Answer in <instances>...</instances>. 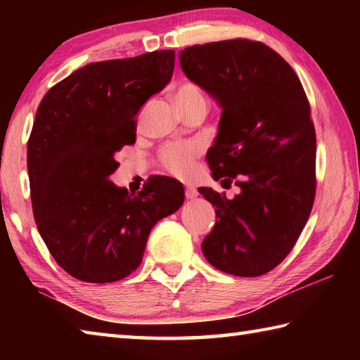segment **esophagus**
<instances>
[{
	"instance_id": "34e87169",
	"label": "esophagus",
	"mask_w": 360,
	"mask_h": 360,
	"mask_svg": "<svg viewBox=\"0 0 360 360\" xmlns=\"http://www.w3.org/2000/svg\"><path fill=\"white\" fill-rule=\"evenodd\" d=\"M197 191H195L193 187H187L186 188V198L187 200H193V198H197Z\"/></svg>"
}]
</instances>
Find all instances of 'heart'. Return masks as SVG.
I'll return each mask as SVG.
<instances>
[{
  "mask_svg": "<svg viewBox=\"0 0 360 360\" xmlns=\"http://www.w3.org/2000/svg\"><path fill=\"white\" fill-rule=\"evenodd\" d=\"M173 98L181 112L195 105H206L205 92L193 82L179 84L174 89ZM197 152L198 148L195 144H169L162 150V162L172 173L184 174L191 168V162Z\"/></svg>",
  "mask_w": 360,
  "mask_h": 360,
  "instance_id": "1",
  "label": "heart"
}]
</instances>
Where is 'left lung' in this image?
<instances>
[{
    "instance_id": "1",
    "label": "left lung",
    "mask_w": 360,
    "mask_h": 360,
    "mask_svg": "<svg viewBox=\"0 0 360 360\" xmlns=\"http://www.w3.org/2000/svg\"><path fill=\"white\" fill-rule=\"evenodd\" d=\"M179 62L222 109L206 154L212 179L240 187L231 200L198 188L217 216L203 255L230 275H265L292 251L314 202L316 133L300 79L273 49L249 39L186 47Z\"/></svg>"
}]
</instances>
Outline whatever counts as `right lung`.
<instances>
[{
    "instance_id": "obj_1",
    "label": "right lung",
    "mask_w": 360,
    "mask_h": 360,
    "mask_svg": "<svg viewBox=\"0 0 360 360\" xmlns=\"http://www.w3.org/2000/svg\"><path fill=\"white\" fill-rule=\"evenodd\" d=\"M173 70L174 51L89 63L39 103L27 150L33 214L52 257L76 279L129 276L152 227L184 203V187L167 176L150 178L138 193L109 179L115 154L135 143L139 109Z\"/></svg>"
}]
</instances>
